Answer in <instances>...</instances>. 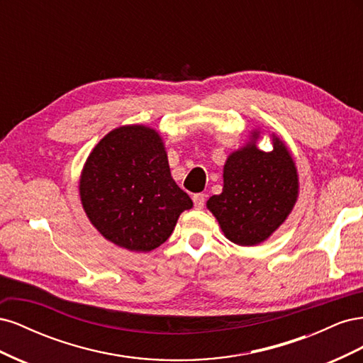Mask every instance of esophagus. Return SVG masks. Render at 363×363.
<instances>
[{"label":"esophagus","instance_id":"34e87169","mask_svg":"<svg viewBox=\"0 0 363 363\" xmlns=\"http://www.w3.org/2000/svg\"><path fill=\"white\" fill-rule=\"evenodd\" d=\"M192 200H194V206L196 208H203L204 204H206V195L204 194H195Z\"/></svg>","mask_w":363,"mask_h":363}]
</instances>
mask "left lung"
<instances>
[{
	"label": "left lung",
	"instance_id": "1",
	"mask_svg": "<svg viewBox=\"0 0 363 363\" xmlns=\"http://www.w3.org/2000/svg\"><path fill=\"white\" fill-rule=\"evenodd\" d=\"M259 133L224 164V188L207 207L224 235L238 245H256L286 219L298 195V175L283 142L269 152L256 148Z\"/></svg>",
	"mask_w": 363,
	"mask_h": 363
}]
</instances>
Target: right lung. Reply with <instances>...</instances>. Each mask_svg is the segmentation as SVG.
<instances>
[{
    "instance_id": "right-lung-1",
    "label": "right lung",
    "mask_w": 363,
    "mask_h": 363,
    "mask_svg": "<svg viewBox=\"0 0 363 363\" xmlns=\"http://www.w3.org/2000/svg\"><path fill=\"white\" fill-rule=\"evenodd\" d=\"M80 196L98 232L140 252L162 245L192 207L171 177L157 131L144 125L119 127L100 140L86 160Z\"/></svg>"
}]
</instances>
